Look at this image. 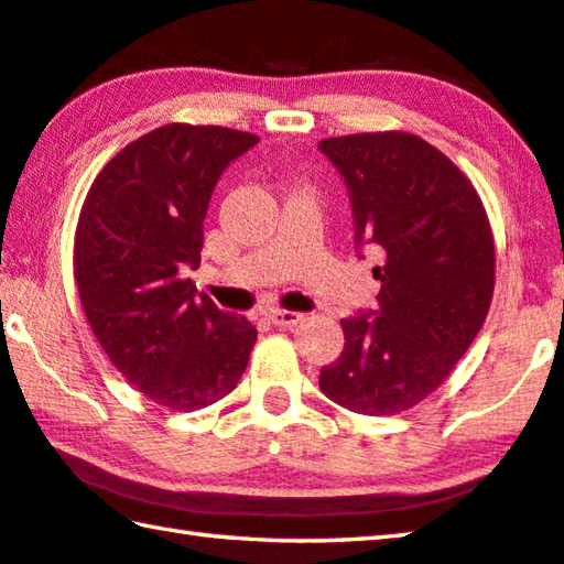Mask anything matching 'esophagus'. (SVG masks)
Instances as JSON below:
<instances>
[{"label":"esophagus","mask_w":564,"mask_h":564,"mask_svg":"<svg viewBox=\"0 0 564 564\" xmlns=\"http://www.w3.org/2000/svg\"><path fill=\"white\" fill-rule=\"evenodd\" d=\"M269 321L273 323V326H281V328H293L299 326V323L303 321L301 313L295 311H285V308H271L269 311Z\"/></svg>","instance_id":"esophagus-1"}]
</instances>
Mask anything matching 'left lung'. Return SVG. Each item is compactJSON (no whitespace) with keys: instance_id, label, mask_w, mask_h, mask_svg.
Segmentation results:
<instances>
[{"instance_id":"left-lung-1","label":"left lung","mask_w":564,"mask_h":564,"mask_svg":"<svg viewBox=\"0 0 564 564\" xmlns=\"http://www.w3.org/2000/svg\"><path fill=\"white\" fill-rule=\"evenodd\" d=\"M318 149L348 186L356 251L380 256L378 311L340 321L346 346L318 383L352 413H403L453 373L488 318V214L470 178L415 133H350Z\"/></svg>"}]
</instances>
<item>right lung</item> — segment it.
Returning a JSON list of instances; mask_svg holds the SVG:
<instances>
[{"label":"right lung","mask_w":564,"mask_h":564,"mask_svg":"<svg viewBox=\"0 0 564 564\" xmlns=\"http://www.w3.org/2000/svg\"><path fill=\"white\" fill-rule=\"evenodd\" d=\"M259 144L248 131L166 123L99 171L74 236V281L113 368L178 413L231 393L256 333L196 293L208 202L226 166Z\"/></svg>","instance_id":"right-lung-1"}]
</instances>
